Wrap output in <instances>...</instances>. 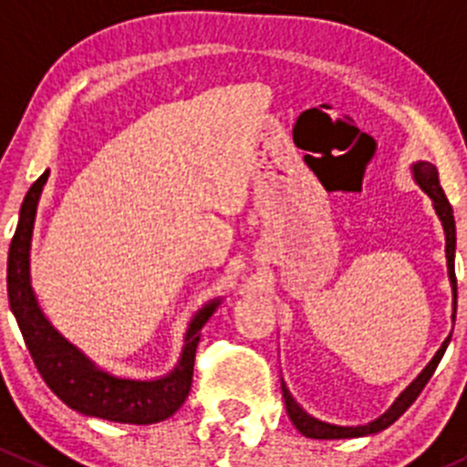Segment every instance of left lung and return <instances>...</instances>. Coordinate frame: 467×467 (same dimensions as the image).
Masks as SVG:
<instances>
[{"label":"left lung","mask_w":467,"mask_h":467,"mask_svg":"<svg viewBox=\"0 0 467 467\" xmlns=\"http://www.w3.org/2000/svg\"><path fill=\"white\" fill-rule=\"evenodd\" d=\"M411 171H413V181H416L418 185H420V190L425 192V194L431 199V203H434V210H436L438 219H441L442 230H445L447 275H450L451 296H454V300H451V318H456V275H454L456 225H454V214H451V205H450V201H447L445 192H442L441 182H438V169L434 167V164L425 162V160H420V162L413 164ZM447 343H450V337H447L445 341H442V346L438 348L434 359H431L430 364L425 366V370H422V373L418 375V378L413 379L411 384H409L407 389L402 390V393H400V398L395 400L393 404H390L389 411L381 413L378 420L368 422V425L341 427V425H329V422H323V420H318V418L309 416V413L305 411V409L300 407V404L296 402L294 398H291L289 389H286V384H285V381H282V398H285L286 413H289V418H291V422H294L296 430H298L300 434L307 436V438H321V441H332V438H359V436L378 434V431L386 430V427H389V425H393V422L398 420V418L402 416V413L407 411V409L411 407L413 402H416V398H418V395H420V390L425 389V384H427V381H430L431 375H434L438 361H441L442 355H445Z\"/></svg>","instance_id":"1"}]
</instances>
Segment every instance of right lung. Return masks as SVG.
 <instances>
[{"mask_svg":"<svg viewBox=\"0 0 467 467\" xmlns=\"http://www.w3.org/2000/svg\"><path fill=\"white\" fill-rule=\"evenodd\" d=\"M49 178V169L37 178L26 192L20 210L16 234L8 248V303L20 332L29 348L37 373L51 390L74 411L83 416L101 418L126 425H153L167 420L181 409L192 389L196 346L201 341V327L219 307L221 298L210 300L190 321L185 346L176 368L158 379H126L99 368L89 357L67 341L54 327L37 305L31 289L29 251L33 223H36L37 201Z\"/></svg>","mask_w":467,"mask_h":467,"instance_id":"obj_1","label":"right lung"}]
</instances>
